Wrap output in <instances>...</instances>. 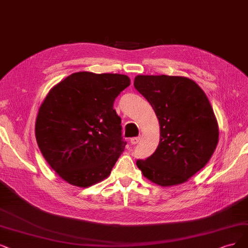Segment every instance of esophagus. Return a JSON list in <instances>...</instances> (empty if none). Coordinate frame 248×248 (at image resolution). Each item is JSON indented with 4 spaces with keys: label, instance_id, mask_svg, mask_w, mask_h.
I'll use <instances>...</instances> for the list:
<instances>
[{
    "label": "esophagus",
    "instance_id": "34e87169",
    "mask_svg": "<svg viewBox=\"0 0 248 248\" xmlns=\"http://www.w3.org/2000/svg\"><path fill=\"white\" fill-rule=\"evenodd\" d=\"M140 137H134V138H132L131 139V144L132 145H136V144H138L139 142H140Z\"/></svg>",
    "mask_w": 248,
    "mask_h": 248
}]
</instances>
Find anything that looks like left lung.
I'll list each match as a JSON object with an SVG mask.
<instances>
[{"mask_svg": "<svg viewBox=\"0 0 248 248\" xmlns=\"http://www.w3.org/2000/svg\"><path fill=\"white\" fill-rule=\"evenodd\" d=\"M134 86L151 104L160 129L156 150L137 167L161 187L181 185L205 167L217 148L213 107L202 89L185 77L137 76Z\"/></svg>", "mask_w": 248, "mask_h": 248, "instance_id": "obj_1", "label": "left lung"}]
</instances>
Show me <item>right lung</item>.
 <instances>
[{"mask_svg": "<svg viewBox=\"0 0 248 248\" xmlns=\"http://www.w3.org/2000/svg\"><path fill=\"white\" fill-rule=\"evenodd\" d=\"M130 85L124 75L79 71L43 101L35 139L46 161L70 185L87 188L111 172L126 144L113 103Z\"/></svg>", "mask_w": 248, "mask_h": 248, "instance_id": "right-lung-1", "label": "right lung"}]
</instances>
